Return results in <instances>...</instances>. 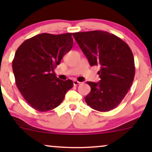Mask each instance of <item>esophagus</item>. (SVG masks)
<instances>
[{
    "label": "esophagus",
    "instance_id": "1",
    "mask_svg": "<svg viewBox=\"0 0 152 152\" xmlns=\"http://www.w3.org/2000/svg\"><path fill=\"white\" fill-rule=\"evenodd\" d=\"M80 84V82H78V81H77V80H74V81H73V84H74V86H77V85H79Z\"/></svg>",
    "mask_w": 152,
    "mask_h": 152
}]
</instances>
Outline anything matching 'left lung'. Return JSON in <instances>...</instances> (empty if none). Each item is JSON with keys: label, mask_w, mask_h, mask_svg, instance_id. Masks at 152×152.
Returning a JSON list of instances; mask_svg holds the SVG:
<instances>
[{"label": "left lung", "mask_w": 152, "mask_h": 152, "mask_svg": "<svg viewBox=\"0 0 152 152\" xmlns=\"http://www.w3.org/2000/svg\"><path fill=\"white\" fill-rule=\"evenodd\" d=\"M91 66L100 68L99 82H87L91 92L85 97L92 109L107 112L121 102L135 76L134 55L123 40L108 32L99 30L72 33Z\"/></svg>", "instance_id": "1"}]
</instances>
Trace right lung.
Wrapping results in <instances>:
<instances>
[{
	"instance_id": "add662e5",
	"label": "right lung",
	"mask_w": 152,
	"mask_h": 152,
	"mask_svg": "<svg viewBox=\"0 0 152 152\" xmlns=\"http://www.w3.org/2000/svg\"><path fill=\"white\" fill-rule=\"evenodd\" d=\"M73 44L71 33L37 34L18 48L12 70L18 90L37 111L54 109L64 100L73 82L59 80L54 69Z\"/></svg>"
}]
</instances>
